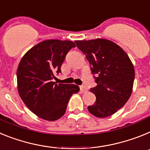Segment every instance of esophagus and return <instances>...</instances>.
I'll return each instance as SVG.
<instances>
[{
    "label": "esophagus",
    "mask_w": 150,
    "mask_h": 150,
    "mask_svg": "<svg viewBox=\"0 0 150 150\" xmlns=\"http://www.w3.org/2000/svg\"><path fill=\"white\" fill-rule=\"evenodd\" d=\"M80 90L81 93H84V92L88 91V89H87L85 86H80Z\"/></svg>",
    "instance_id": "1"
}]
</instances>
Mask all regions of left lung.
<instances>
[{
    "instance_id": "1",
    "label": "left lung",
    "mask_w": 150,
    "mask_h": 150,
    "mask_svg": "<svg viewBox=\"0 0 150 150\" xmlns=\"http://www.w3.org/2000/svg\"><path fill=\"white\" fill-rule=\"evenodd\" d=\"M85 54L97 85L91 92L96 101L88 107L97 118H106L116 112L131 97L134 68L129 57L118 44L107 39L75 41Z\"/></svg>"
}]
</instances>
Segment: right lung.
<instances>
[{
  "label": "right lung",
  "mask_w": 150,
  "mask_h": 150,
  "mask_svg": "<svg viewBox=\"0 0 150 150\" xmlns=\"http://www.w3.org/2000/svg\"><path fill=\"white\" fill-rule=\"evenodd\" d=\"M75 44L71 41L46 40L32 47L21 59L17 69V88L25 106L39 118L56 121L65 114L75 84L52 81L60 72L65 57Z\"/></svg>",
  "instance_id": "add662e5"
}]
</instances>
